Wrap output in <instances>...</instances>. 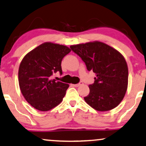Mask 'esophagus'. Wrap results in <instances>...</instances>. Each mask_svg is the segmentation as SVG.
<instances>
[{
  "instance_id": "esophagus-1",
  "label": "esophagus",
  "mask_w": 146,
  "mask_h": 146,
  "mask_svg": "<svg viewBox=\"0 0 146 146\" xmlns=\"http://www.w3.org/2000/svg\"><path fill=\"white\" fill-rule=\"evenodd\" d=\"M83 84V83L82 82H79L78 84H72V85L73 86H75V87H78V86H80V85H82Z\"/></svg>"
}]
</instances>
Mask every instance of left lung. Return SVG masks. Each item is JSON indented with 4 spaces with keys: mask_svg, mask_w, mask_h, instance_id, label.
<instances>
[{
    "mask_svg": "<svg viewBox=\"0 0 146 146\" xmlns=\"http://www.w3.org/2000/svg\"><path fill=\"white\" fill-rule=\"evenodd\" d=\"M88 71L96 74L94 82L84 101L98 111H107L119 105L126 93L128 68L124 57L112 47L100 41L71 45Z\"/></svg>",
    "mask_w": 146,
    "mask_h": 146,
    "instance_id": "8db88e82",
    "label": "left lung"
}]
</instances>
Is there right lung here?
I'll use <instances>...</instances> for the list:
<instances>
[{"label": "right lung", "mask_w": 146, "mask_h": 146, "mask_svg": "<svg viewBox=\"0 0 146 146\" xmlns=\"http://www.w3.org/2000/svg\"><path fill=\"white\" fill-rule=\"evenodd\" d=\"M70 51L66 45L45 42L22 60L19 84L25 100L35 109L48 111L62 101L69 84L51 78L57 72L62 74V60Z\"/></svg>", "instance_id": "1"}]
</instances>
